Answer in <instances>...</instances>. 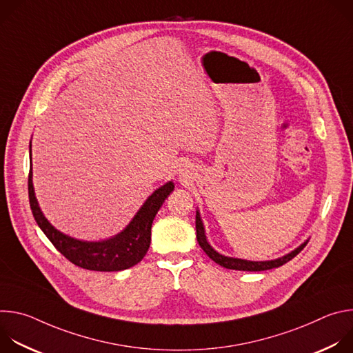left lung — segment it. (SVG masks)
Returning a JSON list of instances; mask_svg holds the SVG:
<instances>
[{
  "label": "left lung",
  "instance_id": "obj_1",
  "mask_svg": "<svg viewBox=\"0 0 353 353\" xmlns=\"http://www.w3.org/2000/svg\"><path fill=\"white\" fill-rule=\"evenodd\" d=\"M195 229H196V240L198 244L201 245L205 251V254L214 260L216 264L228 268V270H236V271H265V270H272V268H278L283 264H286L288 261H290L293 257H296L301 250L305 248V245L307 244L309 240H306L305 243H301L299 247H296L294 250H292L290 253L275 259V260H268V261H248V260H241V259H234V257H228L223 256L208 243L207 240V234H205V229H204V223L203 219H201L199 211L196 210V215H195Z\"/></svg>",
  "mask_w": 353,
  "mask_h": 353
}]
</instances>
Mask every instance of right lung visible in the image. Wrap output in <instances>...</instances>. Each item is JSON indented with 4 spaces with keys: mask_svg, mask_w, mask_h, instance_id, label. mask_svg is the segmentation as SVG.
Returning a JSON list of instances; mask_svg holds the SVG:
<instances>
[{
    "mask_svg": "<svg viewBox=\"0 0 353 353\" xmlns=\"http://www.w3.org/2000/svg\"><path fill=\"white\" fill-rule=\"evenodd\" d=\"M29 157L30 170L28 190L32 214L47 239L67 260L85 270L113 272L131 268L145 257L150 244V228L165 199L174 190L173 181L165 183L150 194L131 222L116 236L97 241L79 240L56 229L41 212L33 187L32 141L29 145Z\"/></svg>",
    "mask_w": 353,
    "mask_h": 353,
    "instance_id": "add662e5",
    "label": "right lung"
}]
</instances>
